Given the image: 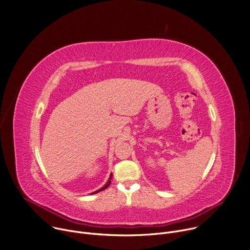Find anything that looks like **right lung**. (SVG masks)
Masks as SVG:
<instances>
[{"mask_svg": "<svg viewBox=\"0 0 250 250\" xmlns=\"http://www.w3.org/2000/svg\"><path fill=\"white\" fill-rule=\"evenodd\" d=\"M111 179H112V174H111V176H110V179H109V181L107 182V184L103 187V188H101L100 189H98V190H96V191H94V192H92L91 194H94V193H97V192H99V191H102V190H104V189H106L109 186H110V184H111Z\"/></svg>", "mask_w": 250, "mask_h": 250, "instance_id": "right-lung-1", "label": "right lung"}]
</instances>
